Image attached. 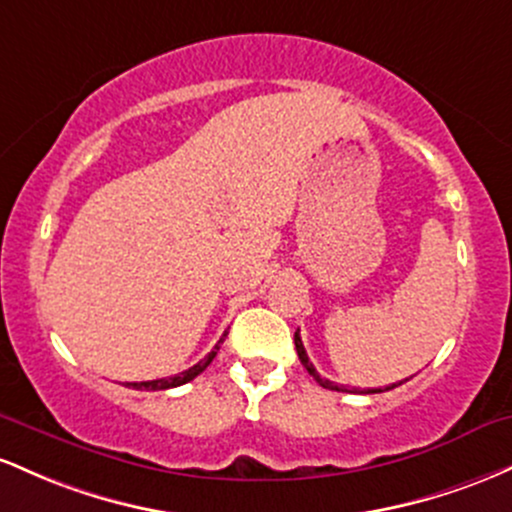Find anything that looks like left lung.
Returning a JSON list of instances; mask_svg holds the SVG:
<instances>
[{"label":"left lung","mask_w":512,"mask_h":512,"mask_svg":"<svg viewBox=\"0 0 512 512\" xmlns=\"http://www.w3.org/2000/svg\"><path fill=\"white\" fill-rule=\"evenodd\" d=\"M295 348H297V355H300V363L304 365V370H307L309 375H312L314 380H317V384H321V387H324V389H333V392H348L346 387H338V384H333L331 380H324V377H321L319 372L314 370V365L309 363V355H307V350H304V346H302L300 331H295ZM399 384H401V382H399ZM399 384H389V387H384V389H394V387H399ZM384 389H367L365 394H377V392H384Z\"/></svg>","instance_id":"left-lung-1"}]
</instances>
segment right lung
Segmentation results:
<instances>
[{
  "label": "right lung",
  "instance_id": "right-lung-1",
  "mask_svg": "<svg viewBox=\"0 0 512 512\" xmlns=\"http://www.w3.org/2000/svg\"><path fill=\"white\" fill-rule=\"evenodd\" d=\"M227 336V333H225ZM225 336L220 338V341H217V346L210 350L208 355H205L203 360H200V363H195L193 367H188L186 372H181V375H174V377H162V380H149V382H125V387H130V389H145V392H162V389H171V387H181V384H186V382H191V380H195V377L200 375V372L205 370V367H208L212 360H215V355H217V350H220V346H222V341H225Z\"/></svg>",
  "mask_w": 512,
  "mask_h": 512
}]
</instances>
